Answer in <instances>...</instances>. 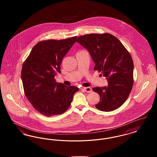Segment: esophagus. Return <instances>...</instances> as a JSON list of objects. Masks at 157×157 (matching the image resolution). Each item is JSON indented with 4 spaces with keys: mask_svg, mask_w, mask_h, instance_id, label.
Returning <instances> with one entry per match:
<instances>
[{
    "mask_svg": "<svg viewBox=\"0 0 157 157\" xmlns=\"http://www.w3.org/2000/svg\"><path fill=\"white\" fill-rule=\"evenodd\" d=\"M82 90H83L85 92H88V93H90V92H91L92 91V88H90V87H86V88H83Z\"/></svg>",
    "mask_w": 157,
    "mask_h": 157,
    "instance_id": "34e87169",
    "label": "esophagus"
}]
</instances>
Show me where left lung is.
Segmentation results:
<instances>
[{
    "label": "left lung",
    "mask_w": 157,
    "mask_h": 157,
    "mask_svg": "<svg viewBox=\"0 0 157 157\" xmlns=\"http://www.w3.org/2000/svg\"><path fill=\"white\" fill-rule=\"evenodd\" d=\"M76 42L90 52L98 71L108 80V86L92 90L100 96L98 109L109 112L120 107L129 97L134 84V63L120 40L110 33H90L80 36Z\"/></svg>",
    "instance_id": "obj_1"
}]
</instances>
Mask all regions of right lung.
Here are the masks:
<instances>
[{
    "label": "right lung",
    "instance_id": "add662e5",
    "mask_svg": "<svg viewBox=\"0 0 157 157\" xmlns=\"http://www.w3.org/2000/svg\"><path fill=\"white\" fill-rule=\"evenodd\" d=\"M77 36L38 42L23 64L21 78L24 92L32 106L40 113L52 117L67 111L79 89L56 82L61 73L60 64L75 44Z\"/></svg>",
    "mask_w": 157,
    "mask_h": 157
}]
</instances>
